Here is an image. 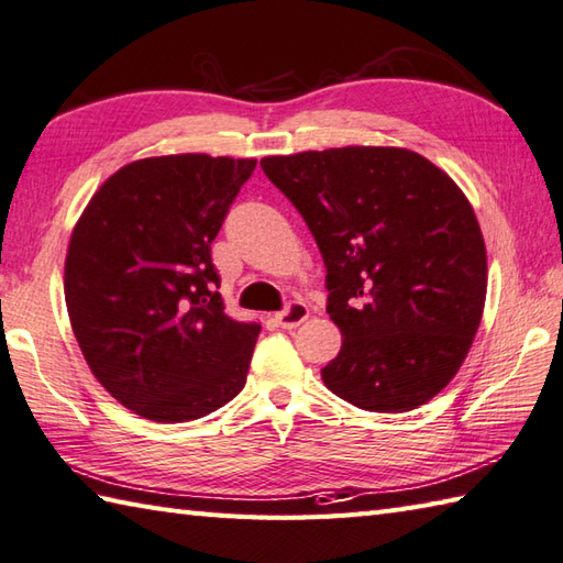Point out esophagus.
Here are the masks:
<instances>
[{
  "instance_id": "1",
  "label": "esophagus",
  "mask_w": 563,
  "mask_h": 563,
  "mask_svg": "<svg viewBox=\"0 0 563 563\" xmlns=\"http://www.w3.org/2000/svg\"><path fill=\"white\" fill-rule=\"evenodd\" d=\"M277 323L286 330H294L303 323V320H308V306L303 301H291L289 306L284 308V311H279L277 316Z\"/></svg>"
}]
</instances>
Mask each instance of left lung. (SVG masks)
<instances>
[{"instance_id":"8db88e82","label":"left lung","mask_w":563,"mask_h":563,"mask_svg":"<svg viewBox=\"0 0 563 563\" xmlns=\"http://www.w3.org/2000/svg\"><path fill=\"white\" fill-rule=\"evenodd\" d=\"M325 262L342 332L320 369L347 404L406 412L452 382L486 301V245L450 175L406 147H330L262 159Z\"/></svg>"}]
</instances>
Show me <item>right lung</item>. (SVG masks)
<instances>
[{"label":"right lung","mask_w":563,"mask_h":563,"mask_svg":"<svg viewBox=\"0 0 563 563\" xmlns=\"http://www.w3.org/2000/svg\"><path fill=\"white\" fill-rule=\"evenodd\" d=\"M257 159L145 157L91 197L65 260V303L91 374L121 406L187 422L245 386L257 323L223 311L211 243Z\"/></svg>","instance_id":"right-lung-1"}]
</instances>
